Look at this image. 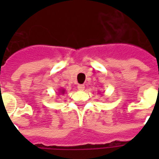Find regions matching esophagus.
Instances as JSON below:
<instances>
[{
  "label": "esophagus",
  "instance_id": "1",
  "mask_svg": "<svg viewBox=\"0 0 159 159\" xmlns=\"http://www.w3.org/2000/svg\"><path fill=\"white\" fill-rule=\"evenodd\" d=\"M84 88H85V86H84L83 84H78V85H77V89L79 90H83L84 89Z\"/></svg>",
  "mask_w": 159,
  "mask_h": 159
}]
</instances>
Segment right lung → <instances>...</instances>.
<instances>
[{
  "label": "right lung",
  "instance_id": "right-lung-1",
  "mask_svg": "<svg viewBox=\"0 0 159 159\" xmlns=\"http://www.w3.org/2000/svg\"><path fill=\"white\" fill-rule=\"evenodd\" d=\"M59 92H60V93H63V94H64V93H65V90H64V89H61V90H60V91H59Z\"/></svg>",
  "mask_w": 159,
  "mask_h": 159
}]
</instances>
